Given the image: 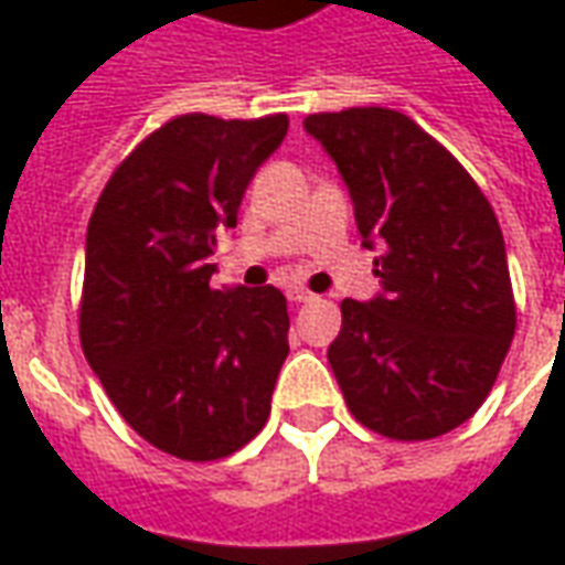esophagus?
Wrapping results in <instances>:
<instances>
[{
	"label": "esophagus",
	"instance_id": "esophagus-1",
	"mask_svg": "<svg viewBox=\"0 0 565 565\" xmlns=\"http://www.w3.org/2000/svg\"><path fill=\"white\" fill-rule=\"evenodd\" d=\"M287 299L299 306V302H311V299H315V294H311V290H306V287H287Z\"/></svg>",
	"mask_w": 565,
	"mask_h": 565
}]
</instances>
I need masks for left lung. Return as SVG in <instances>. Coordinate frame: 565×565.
<instances>
[{"mask_svg":"<svg viewBox=\"0 0 565 565\" xmlns=\"http://www.w3.org/2000/svg\"><path fill=\"white\" fill-rule=\"evenodd\" d=\"M354 202L363 245L381 247V294L342 302L330 366L351 415L424 441L466 424L514 339L505 242L469 172L412 117L348 108L306 117Z\"/></svg>","mask_w":565,"mask_h":565,"instance_id":"obj_1","label":"left lung"}]
</instances>
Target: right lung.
I'll list each match as a JSON object with an SVG mask.
<instances>
[{"label": "right lung", "instance_id": "1", "mask_svg": "<svg viewBox=\"0 0 565 565\" xmlns=\"http://www.w3.org/2000/svg\"><path fill=\"white\" fill-rule=\"evenodd\" d=\"M287 117L181 115L150 132L93 209L81 348L108 399L153 448L230 457L266 426L290 354L278 287H211L217 230L281 148Z\"/></svg>", "mask_w": 565, "mask_h": 565}]
</instances>
